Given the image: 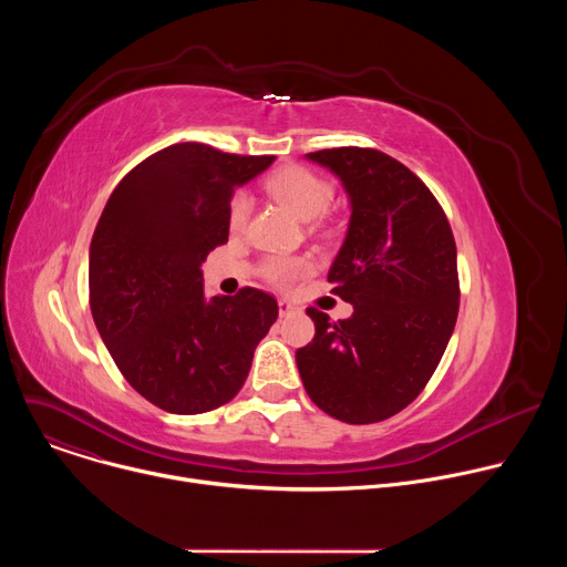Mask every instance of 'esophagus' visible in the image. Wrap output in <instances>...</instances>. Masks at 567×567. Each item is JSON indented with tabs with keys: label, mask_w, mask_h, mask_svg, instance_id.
Returning <instances> with one entry per match:
<instances>
[{
	"label": "esophagus",
	"mask_w": 567,
	"mask_h": 567,
	"mask_svg": "<svg viewBox=\"0 0 567 567\" xmlns=\"http://www.w3.org/2000/svg\"><path fill=\"white\" fill-rule=\"evenodd\" d=\"M298 307L293 305V302H289V300H278V311H280V316H289V313H293Z\"/></svg>",
	"instance_id": "34e87169"
}]
</instances>
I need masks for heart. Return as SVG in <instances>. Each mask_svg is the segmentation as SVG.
Returning a JSON list of instances; mask_svg holds the SVG:
<instances>
[{"label":"heart","mask_w":567,"mask_h":567,"mask_svg":"<svg viewBox=\"0 0 567 567\" xmlns=\"http://www.w3.org/2000/svg\"><path fill=\"white\" fill-rule=\"evenodd\" d=\"M267 190L287 208H291L300 219H316L326 213L334 197V188L328 179H322L309 168L302 166H285L276 171L267 179ZM251 197L237 190L228 204V226L230 230H241L249 219ZM309 271V262L305 258H269L262 265L265 278L276 287H291L298 278Z\"/></svg>","instance_id":"1"}]
</instances>
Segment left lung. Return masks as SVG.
<instances>
[{
    "label": "left lung",
    "mask_w": 567,
    "mask_h": 567,
    "mask_svg": "<svg viewBox=\"0 0 567 567\" xmlns=\"http://www.w3.org/2000/svg\"><path fill=\"white\" fill-rule=\"evenodd\" d=\"M307 158L346 186L352 217L328 274L354 313L309 307L316 337L296 352L309 399L348 424L383 422L426 388L460 309L451 224L426 184L374 147H332Z\"/></svg>",
    "instance_id": "obj_1"
}]
</instances>
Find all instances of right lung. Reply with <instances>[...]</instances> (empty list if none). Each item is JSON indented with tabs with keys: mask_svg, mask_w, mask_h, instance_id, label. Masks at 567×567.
I'll use <instances>...</instances> for the list:
<instances>
[{
	"mask_svg": "<svg viewBox=\"0 0 567 567\" xmlns=\"http://www.w3.org/2000/svg\"><path fill=\"white\" fill-rule=\"evenodd\" d=\"M276 156L175 143L134 166L110 195L90 249V307L127 383L161 411L199 415L245 385L278 318L262 289L204 293L202 262L228 241L233 188Z\"/></svg>",
	"mask_w": 567,
	"mask_h": 567,
	"instance_id": "obj_1",
	"label": "right lung"
}]
</instances>
